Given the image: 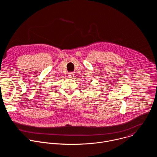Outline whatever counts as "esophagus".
<instances>
[{"mask_svg":"<svg viewBox=\"0 0 157 157\" xmlns=\"http://www.w3.org/2000/svg\"><path fill=\"white\" fill-rule=\"evenodd\" d=\"M73 77H74V73H69V78H73Z\"/></svg>","mask_w":157,"mask_h":157,"instance_id":"34e87169","label":"esophagus"}]
</instances>
